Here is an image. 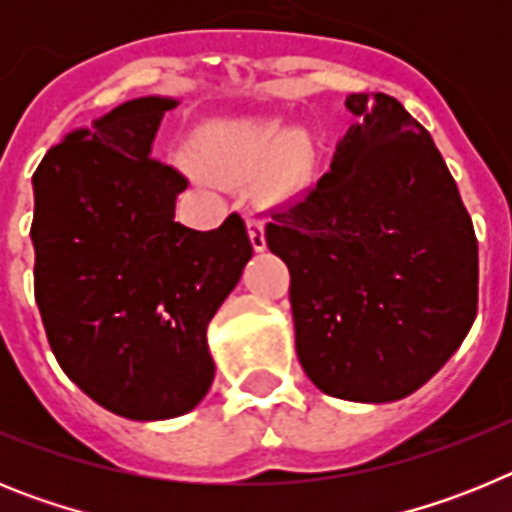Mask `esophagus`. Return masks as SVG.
<instances>
[{"label": "esophagus", "mask_w": 512, "mask_h": 512, "mask_svg": "<svg viewBox=\"0 0 512 512\" xmlns=\"http://www.w3.org/2000/svg\"><path fill=\"white\" fill-rule=\"evenodd\" d=\"M248 225V238H251V246L256 248V251H264L266 248V233H264V225L266 220L261 215H251L246 220Z\"/></svg>", "instance_id": "34e87169"}]
</instances>
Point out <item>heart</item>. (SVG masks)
<instances>
[{
	"label": "heart",
	"instance_id": "b5f03b06",
	"mask_svg": "<svg viewBox=\"0 0 512 512\" xmlns=\"http://www.w3.org/2000/svg\"><path fill=\"white\" fill-rule=\"evenodd\" d=\"M192 156L212 179L243 184L266 174L271 189L292 184L310 161V140L274 117L215 120L197 130Z\"/></svg>",
	"mask_w": 512,
	"mask_h": 512
}]
</instances>
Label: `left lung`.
Here are the masks:
<instances>
[{"instance_id":"1","label":"left lung","mask_w":512,"mask_h":512,"mask_svg":"<svg viewBox=\"0 0 512 512\" xmlns=\"http://www.w3.org/2000/svg\"><path fill=\"white\" fill-rule=\"evenodd\" d=\"M359 117L330 171L271 212L287 264L297 356L351 402L413 395L477 318V235L431 133L387 94H351Z\"/></svg>"}]
</instances>
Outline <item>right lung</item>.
<instances>
[{
    "label": "right lung",
    "mask_w": 512,
    "mask_h": 512,
    "mask_svg": "<svg viewBox=\"0 0 512 512\" xmlns=\"http://www.w3.org/2000/svg\"><path fill=\"white\" fill-rule=\"evenodd\" d=\"M176 99L140 97L69 133L33 174L35 302L56 361L97 405L166 420L215 377L207 325L253 256L238 212L176 223L187 179L153 158Z\"/></svg>",
    "instance_id": "1"
}]
</instances>
